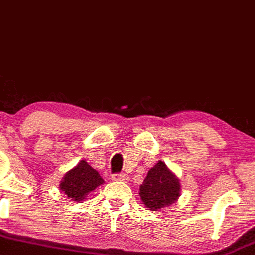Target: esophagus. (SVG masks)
Masks as SVG:
<instances>
[{"instance_id": "34e87169", "label": "esophagus", "mask_w": 255, "mask_h": 255, "mask_svg": "<svg viewBox=\"0 0 255 255\" xmlns=\"http://www.w3.org/2000/svg\"><path fill=\"white\" fill-rule=\"evenodd\" d=\"M112 180L127 182L129 180V177L126 173H114L112 174Z\"/></svg>"}]
</instances>
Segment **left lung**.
<instances>
[{
  "label": "left lung",
  "instance_id": "obj_1",
  "mask_svg": "<svg viewBox=\"0 0 255 255\" xmlns=\"http://www.w3.org/2000/svg\"><path fill=\"white\" fill-rule=\"evenodd\" d=\"M139 196L145 207L159 210L174 203L180 196V184L164 162H158L148 172L139 186Z\"/></svg>",
  "mask_w": 255,
  "mask_h": 255
}]
</instances>
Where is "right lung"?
<instances>
[{"label":"right lung","instance_id":"add662e5","mask_svg":"<svg viewBox=\"0 0 255 255\" xmlns=\"http://www.w3.org/2000/svg\"><path fill=\"white\" fill-rule=\"evenodd\" d=\"M104 184V179L85 160L68 171L60 182V188L73 201H82L89 193Z\"/></svg>","mask_w":255,"mask_h":255}]
</instances>
